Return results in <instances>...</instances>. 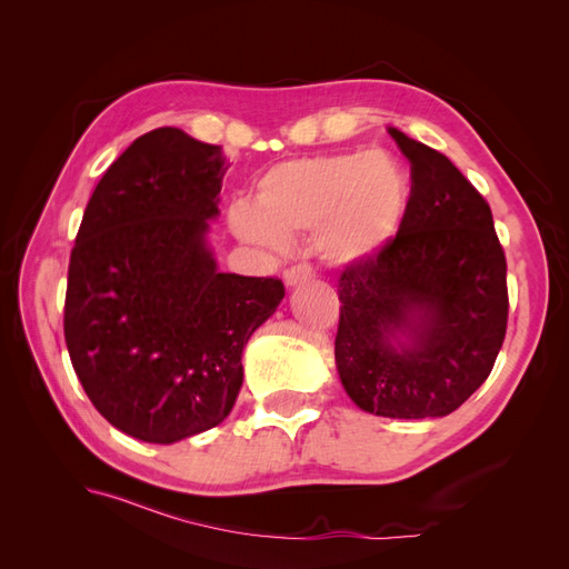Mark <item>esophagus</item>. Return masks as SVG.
I'll list each match as a JSON object with an SVG mask.
<instances>
[{
	"label": "esophagus",
	"mask_w": 569,
	"mask_h": 569,
	"mask_svg": "<svg viewBox=\"0 0 569 569\" xmlns=\"http://www.w3.org/2000/svg\"><path fill=\"white\" fill-rule=\"evenodd\" d=\"M282 280H284V284H287L289 289H291V287H299V284L308 282V280H313V268H311V266H306V263H301V266H291V268H287V270H284Z\"/></svg>",
	"instance_id": "obj_1"
}]
</instances>
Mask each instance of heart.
I'll use <instances>...</instances> for the list:
<instances>
[{
  "instance_id": "heart-1",
  "label": "heart",
  "mask_w": 569,
  "mask_h": 569,
  "mask_svg": "<svg viewBox=\"0 0 569 569\" xmlns=\"http://www.w3.org/2000/svg\"><path fill=\"white\" fill-rule=\"evenodd\" d=\"M410 180L389 151L322 153L272 166L256 184V203L230 211L247 244L278 251L289 234L311 232L330 266H353L385 249L408 211Z\"/></svg>"
}]
</instances>
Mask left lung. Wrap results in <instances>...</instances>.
I'll use <instances>...</instances> for the list:
<instances>
[{
    "label": "left lung",
    "instance_id": "obj_1",
    "mask_svg": "<svg viewBox=\"0 0 569 569\" xmlns=\"http://www.w3.org/2000/svg\"><path fill=\"white\" fill-rule=\"evenodd\" d=\"M410 161L396 239L339 278L343 391L393 420L443 418L485 385L508 322L506 256L489 203L460 170L387 128Z\"/></svg>",
    "mask_w": 569,
    "mask_h": 569
}]
</instances>
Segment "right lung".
Returning a JSON list of instances; mask_svg holds the SVG:
<instances>
[{
    "mask_svg": "<svg viewBox=\"0 0 569 569\" xmlns=\"http://www.w3.org/2000/svg\"><path fill=\"white\" fill-rule=\"evenodd\" d=\"M222 147L151 130L94 187L68 266L63 332L78 380L116 429L176 443L220 425L249 337L284 299L274 278L220 272Z\"/></svg>",
    "mask_w": 569,
    "mask_h": 569,
    "instance_id": "right-lung-1",
    "label": "right lung"
}]
</instances>
